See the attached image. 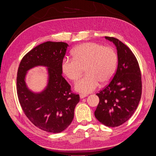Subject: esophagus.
Returning a JSON list of instances; mask_svg holds the SVG:
<instances>
[{
  "label": "esophagus",
  "mask_w": 156,
  "mask_h": 156,
  "mask_svg": "<svg viewBox=\"0 0 156 156\" xmlns=\"http://www.w3.org/2000/svg\"><path fill=\"white\" fill-rule=\"evenodd\" d=\"M79 96H80V98L81 99H83V98H84L85 97H87V94H81L79 95Z\"/></svg>",
  "instance_id": "esophagus-1"
}]
</instances>
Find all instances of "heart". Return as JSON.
Here are the masks:
<instances>
[{
	"instance_id": "1",
	"label": "heart",
	"mask_w": 156,
	"mask_h": 156,
	"mask_svg": "<svg viewBox=\"0 0 156 156\" xmlns=\"http://www.w3.org/2000/svg\"><path fill=\"white\" fill-rule=\"evenodd\" d=\"M73 58L65 57L61 64L64 75L72 81L81 76L83 69L86 75L75 84L77 92L88 94L94 91L100 82H109L115 73L117 55L111 47L88 42L77 46L73 51Z\"/></svg>"
}]
</instances>
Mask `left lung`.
Masks as SVG:
<instances>
[{
    "mask_svg": "<svg viewBox=\"0 0 156 156\" xmlns=\"http://www.w3.org/2000/svg\"><path fill=\"white\" fill-rule=\"evenodd\" d=\"M105 38L116 46L118 67L112 81L96 94L100 101L94 115L103 125L114 127L125 123L136 109L142 81L138 61L128 47L115 37Z\"/></svg>",
    "mask_w": 156,
    "mask_h": 156,
    "instance_id": "left-lung-1",
    "label": "left lung"
}]
</instances>
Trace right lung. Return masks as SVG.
I'll list each match as a JSON object with an SVG mask.
<instances>
[{
  "instance_id": "1",
  "label": "right lung",
  "mask_w": 156,
  "mask_h": 156,
  "mask_svg": "<svg viewBox=\"0 0 156 156\" xmlns=\"http://www.w3.org/2000/svg\"><path fill=\"white\" fill-rule=\"evenodd\" d=\"M68 44L46 41L25 55L18 68L17 96L23 111L38 128L49 133H60L72 123L79 95L72 93L71 87L62 77L61 68ZM36 66L48 68L47 86L40 93L27 88L25 77L27 71Z\"/></svg>"
}]
</instances>
